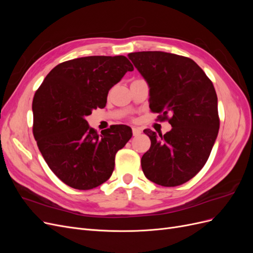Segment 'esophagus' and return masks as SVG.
<instances>
[{"instance_id": "obj_1", "label": "esophagus", "mask_w": 253, "mask_h": 253, "mask_svg": "<svg viewBox=\"0 0 253 253\" xmlns=\"http://www.w3.org/2000/svg\"><path fill=\"white\" fill-rule=\"evenodd\" d=\"M132 132H133L134 136H138L141 133V129L139 127H133L132 128Z\"/></svg>"}]
</instances>
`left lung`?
Instances as JSON below:
<instances>
[{
	"label": "left lung",
	"mask_w": 253,
	"mask_h": 253,
	"mask_svg": "<svg viewBox=\"0 0 253 253\" xmlns=\"http://www.w3.org/2000/svg\"><path fill=\"white\" fill-rule=\"evenodd\" d=\"M127 57L149 84L151 111L172 126L165 135L143 131L151 147L141 158L142 171L157 185H182L203 169L218 134L213 83L187 57L164 51L131 52Z\"/></svg>",
	"instance_id": "1"
}]
</instances>
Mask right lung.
I'll return each mask as SVG.
<instances>
[{"label":"right lung","mask_w":253,"mask_h":253,"mask_svg":"<svg viewBox=\"0 0 253 253\" xmlns=\"http://www.w3.org/2000/svg\"><path fill=\"white\" fill-rule=\"evenodd\" d=\"M134 67L125 56H90L53 67L36 91L33 133L49 169L65 185L94 189L114 171L115 155L132 128L115 125L98 134L86 116L104 108L109 90Z\"/></svg>","instance_id":"1"}]
</instances>
